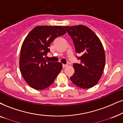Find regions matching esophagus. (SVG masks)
Wrapping results in <instances>:
<instances>
[{
    "label": "esophagus",
    "mask_w": 123,
    "mask_h": 123,
    "mask_svg": "<svg viewBox=\"0 0 123 123\" xmlns=\"http://www.w3.org/2000/svg\"><path fill=\"white\" fill-rule=\"evenodd\" d=\"M66 66H67V65H65V64H63V65H62V67H63V68H66Z\"/></svg>",
    "instance_id": "obj_1"
}]
</instances>
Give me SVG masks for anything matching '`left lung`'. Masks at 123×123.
<instances>
[{"mask_svg": "<svg viewBox=\"0 0 123 123\" xmlns=\"http://www.w3.org/2000/svg\"><path fill=\"white\" fill-rule=\"evenodd\" d=\"M63 27L72 38L76 53L82 54L78 57V60H80V64H73L75 71L70 80L80 88L92 87L98 83L105 66L103 45L98 37L86 26Z\"/></svg>", "mask_w": 123, "mask_h": 123, "instance_id": "1", "label": "left lung"}]
</instances>
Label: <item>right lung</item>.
<instances>
[{
    "instance_id": "right-lung-1",
    "label": "right lung",
    "mask_w": 123,
    "mask_h": 123,
    "mask_svg": "<svg viewBox=\"0 0 123 123\" xmlns=\"http://www.w3.org/2000/svg\"><path fill=\"white\" fill-rule=\"evenodd\" d=\"M62 26H37L29 32L21 48L20 70L32 88L43 90L48 87L62 69L60 62L45 60L49 46L55 38L66 33Z\"/></svg>"
}]
</instances>
